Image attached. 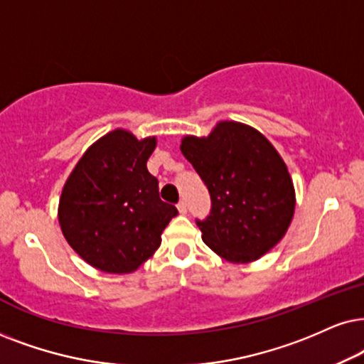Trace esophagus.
<instances>
[{
    "label": "esophagus",
    "instance_id": "34e87169",
    "mask_svg": "<svg viewBox=\"0 0 364 364\" xmlns=\"http://www.w3.org/2000/svg\"><path fill=\"white\" fill-rule=\"evenodd\" d=\"M178 211H179V213H181V215H185L186 213V211H188V208H186V203H185V201H179V203H178Z\"/></svg>",
    "mask_w": 364,
    "mask_h": 364
}]
</instances>
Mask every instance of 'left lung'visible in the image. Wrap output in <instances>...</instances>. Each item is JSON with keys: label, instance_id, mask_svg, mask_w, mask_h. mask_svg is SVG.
Instances as JSON below:
<instances>
[{"label": "left lung", "instance_id": "1", "mask_svg": "<svg viewBox=\"0 0 364 364\" xmlns=\"http://www.w3.org/2000/svg\"><path fill=\"white\" fill-rule=\"evenodd\" d=\"M181 153L211 196L201 238L232 264H248L272 250L296 210L289 169L272 142L247 124L220 121L206 137L185 136Z\"/></svg>", "mask_w": 364, "mask_h": 364}]
</instances>
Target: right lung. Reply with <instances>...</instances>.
Wrapping results in <instances>:
<instances>
[{"mask_svg": "<svg viewBox=\"0 0 364 364\" xmlns=\"http://www.w3.org/2000/svg\"><path fill=\"white\" fill-rule=\"evenodd\" d=\"M156 137L137 139L114 129L85 151L63 185L58 223L87 264L107 274H131L161 245V233L178 215L159 198L148 171Z\"/></svg>", "mask_w": 364, "mask_h": 364, "instance_id": "right-lung-1", "label": "right lung"}]
</instances>
